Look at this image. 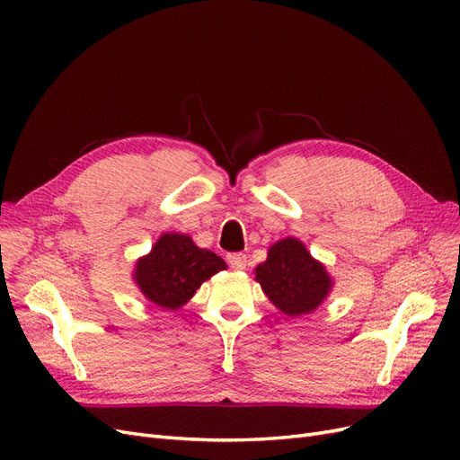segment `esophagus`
I'll use <instances>...</instances> for the list:
<instances>
[{"instance_id": "1", "label": "esophagus", "mask_w": 460, "mask_h": 460, "mask_svg": "<svg viewBox=\"0 0 460 460\" xmlns=\"http://www.w3.org/2000/svg\"><path fill=\"white\" fill-rule=\"evenodd\" d=\"M226 261L234 270H243L247 267V257L243 253H230L226 255Z\"/></svg>"}]
</instances>
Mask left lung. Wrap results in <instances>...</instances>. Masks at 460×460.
Masks as SVG:
<instances>
[{"label":"left lung","mask_w":460,"mask_h":460,"mask_svg":"<svg viewBox=\"0 0 460 460\" xmlns=\"http://www.w3.org/2000/svg\"><path fill=\"white\" fill-rule=\"evenodd\" d=\"M255 280L288 316L313 313L333 286L324 264L314 261L296 238L280 240L269 249L267 261L255 269Z\"/></svg>","instance_id":"8db88e82"}]
</instances>
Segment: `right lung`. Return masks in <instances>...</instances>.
<instances>
[{"label": "right lung", "instance_id": "1", "mask_svg": "<svg viewBox=\"0 0 460 460\" xmlns=\"http://www.w3.org/2000/svg\"><path fill=\"white\" fill-rule=\"evenodd\" d=\"M225 269V261L198 247L188 234L171 232L161 235L149 255L137 259L134 282L157 307L176 311L205 280Z\"/></svg>", "mask_w": 460, "mask_h": 460}]
</instances>
